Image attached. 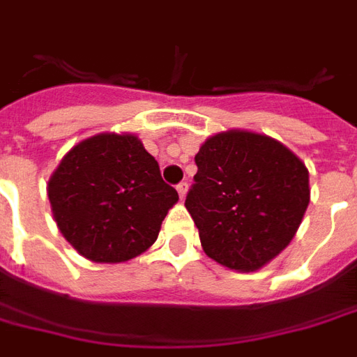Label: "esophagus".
<instances>
[{
	"mask_svg": "<svg viewBox=\"0 0 357 357\" xmlns=\"http://www.w3.org/2000/svg\"><path fill=\"white\" fill-rule=\"evenodd\" d=\"M176 192H178L181 199H184V197H186V192H188V182H181V184H176Z\"/></svg>",
	"mask_w": 357,
	"mask_h": 357,
	"instance_id": "34e87169",
	"label": "esophagus"
}]
</instances>
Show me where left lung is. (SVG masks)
Returning <instances> with one entry per match:
<instances>
[{
	"label": "left lung",
	"instance_id": "left-lung-1",
	"mask_svg": "<svg viewBox=\"0 0 357 357\" xmlns=\"http://www.w3.org/2000/svg\"><path fill=\"white\" fill-rule=\"evenodd\" d=\"M196 165L184 205L207 257L255 272L291 243L310 204V184L306 165L287 146L232 129L205 140Z\"/></svg>",
	"mask_w": 357,
	"mask_h": 357
}]
</instances>
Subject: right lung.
I'll return each instance as SVG.
<instances>
[{"label":"right lung","mask_w":357,"mask_h":357,"mask_svg":"<svg viewBox=\"0 0 357 357\" xmlns=\"http://www.w3.org/2000/svg\"><path fill=\"white\" fill-rule=\"evenodd\" d=\"M47 196L70 245L108 264L144 253L178 202L158 161L127 132H100L75 144L49 178Z\"/></svg>","instance_id":"add662e5"}]
</instances>
